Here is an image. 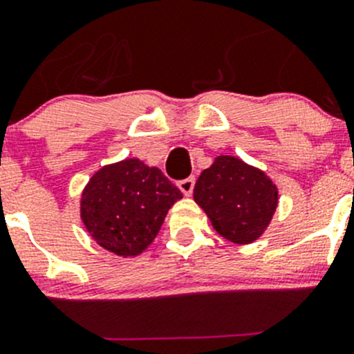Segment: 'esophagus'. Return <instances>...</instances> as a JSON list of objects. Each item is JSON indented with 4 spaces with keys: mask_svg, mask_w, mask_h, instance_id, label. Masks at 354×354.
Instances as JSON below:
<instances>
[{
    "mask_svg": "<svg viewBox=\"0 0 354 354\" xmlns=\"http://www.w3.org/2000/svg\"><path fill=\"white\" fill-rule=\"evenodd\" d=\"M178 187H180V190L183 192V195L190 197L192 192H194V187H195V178L194 176L185 178V180H181L180 183H178Z\"/></svg>",
    "mask_w": 354,
    "mask_h": 354,
    "instance_id": "1",
    "label": "esophagus"
}]
</instances>
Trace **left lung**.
Returning a JSON list of instances; mask_svg holds the SVG:
<instances>
[{
    "label": "left lung",
    "instance_id": "left-lung-1",
    "mask_svg": "<svg viewBox=\"0 0 354 354\" xmlns=\"http://www.w3.org/2000/svg\"><path fill=\"white\" fill-rule=\"evenodd\" d=\"M194 198L221 236L246 245L269 226L277 207V188L257 167L219 156L198 176Z\"/></svg>",
    "mask_w": 354,
    "mask_h": 354
}]
</instances>
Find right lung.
<instances>
[{
  "label": "right lung",
  "mask_w": 354,
  "mask_h": 354,
  "mask_svg": "<svg viewBox=\"0 0 354 354\" xmlns=\"http://www.w3.org/2000/svg\"><path fill=\"white\" fill-rule=\"evenodd\" d=\"M183 197L157 167L127 159L99 169L82 195V221L102 248L138 255L159 233L167 210Z\"/></svg>",
  "instance_id": "add662e5"
}]
</instances>
